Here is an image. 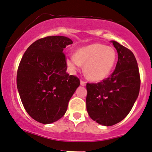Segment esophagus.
Segmentation results:
<instances>
[{
    "label": "esophagus",
    "mask_w": 152,
    "mask_h": 152,
    "mask_svg": "<svg viewBox=\"0 0 152 152\" xmlns=\"http://www.w3.org/2000/svg\"><path fill=\"white\" fill-rule=\"evenodd\" d=\"M80 84H81L82 86H85L86 85V83L85 81H83V80H81V81H80Z\"/></svg>",
    "instance_id": "esophagus-1"
}]
</instances>
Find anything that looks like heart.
Here are the masks:
<instances>
[{"mask_svg":"<svg viewBox=\"0 0 152 152\" xmlns=\"http://www.w3.org/2000/svg\"><path fill=\"white\" fill-rule=\"evenodd\" d=\"M117 53L113 48L101 43L91 44L80 48L75 56L66 58V64L72 71L85 65L86 77L91 81H101L108 76L115 65Z\"/></svg>","mask_w":152,"mask_h":152,"instance_id":"heart-1","label":"heart"}]
</instances>
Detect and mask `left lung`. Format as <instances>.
<instances>
[{
	"label": "left lung",
	"instance_id": "8db88e82",
	"mask_svg": "<svg viewBox=\"0 0 152 152\" xmlns=\"http://www.w3.org/2000/svg\"><path fill=\"white\" fill-rule=\"evenodd\" d=\"M118 54L115 69L98 83H87L86 109L89 117L103 126H113L130 112L140 88L137 61L129 49L111 41Z\"/></svg>",
	"mask_w": 152,
	"mask_h": 152
}]
</instances>
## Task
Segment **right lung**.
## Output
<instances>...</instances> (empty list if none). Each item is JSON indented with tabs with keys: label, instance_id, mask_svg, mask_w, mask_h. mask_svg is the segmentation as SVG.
I'll return each instance as SVG.
<instances>
[{
	"label": "right lung",
	"instance_id": "obj_1",
	"mask_svg": "<svg viewBox=\"0 0 152 152\" xmlns=\"http://www.w3.org/2000/svg\"><path fill=\"white\" fill-rule=\"evenodd\" d=\"M73 41L65 36H47L27 48L19 65L16 85L28 115L49 124L65 114L69 99L80 85L66 73L64 49Z\"/></svg>",
	"mask_w": 152,
	"mask_h": 152
}]
</instances>
